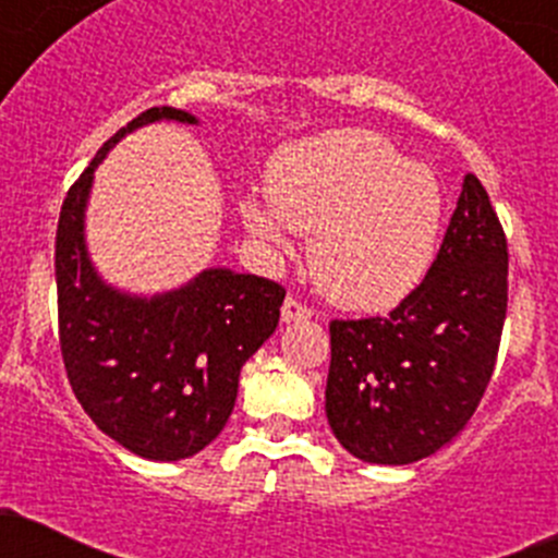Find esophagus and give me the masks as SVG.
Returning a JSON list of instances; mask_svg holds the SVG:
<instances>
[{"instance_id":"esophagus-1","label":"esophagus","mask_w":558,"mask_h":558,"mask_svg":"<svg viewBox=\"0 0 558 558\" xmlns=\"http://www.w3.org/2000/svg\"><path fill=\"white\" fill-rule=\"evenodd\" d=\"M310 317H312L310 306L301 304V301L293 299V295H290V299H284V304H282V320H284V323L310 320Z\"/></svg>"}]
</instances>
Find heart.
I'll use <instances>...</instances> for the list:
<instances>
[{
    "label": "heart",
    "instance_id": "heart-1",
    "mask_svg": "<svg viewBox=\"0 0 558 558\" xmlns=\"http://www.w3.org/2000/svg\"><path fill=\"white\" fill-rule=\"evenodd\" d=\"M268 203L243 199L246 230L288 252L290 230L312 232L317 288L348 310H386L433 265L444 227L441 180L405 161L375 131L333 129L288 142L270 156Z\"/></svg>",
    "mask_w": 558,
    "mask_h": 558
}]
</instances>
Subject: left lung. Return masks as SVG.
I'll return each instance as SVG.
<instances>
[{
	"label": "left lung",
	"mask_w": 558,
	"mask_h": 558,
	"mask_svg": "<svg viewBox=\"0 0 558 558\" xmlns=\"http://www.w3.org/2000/svg\"><path fill=\"white\" fill-rule=\"evenodd\" d=\"M507 265L490 196L465 174L424 282L386 317L331 320L326 416L353 458L416 463L469 424L496 367Z\"/></svg>",
	"instance_id": "1"
}]
</instances>
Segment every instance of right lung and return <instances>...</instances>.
<instances>
[{
  "label": "right lung",
  "instance_id": "1",
  "mask_svg": "<svg viewBox=\"0 0 558 558\" xmlns=\"http://www.w3.org/2000/svg\"><path fill=\"white\" fill-rule=\"evenodd\" d=\"M196 117L153 106L117 131L71 185L57 225V312L68 380L109 438L147 460H183L225 429L241 367L276 331L282 284L208 268L183 288L134 295L100 279L87 252L84 210L106 153L142 125Z\"/></svg>",
  "mask_w": 558,
  "mask_h": 558
}]
</instances>
